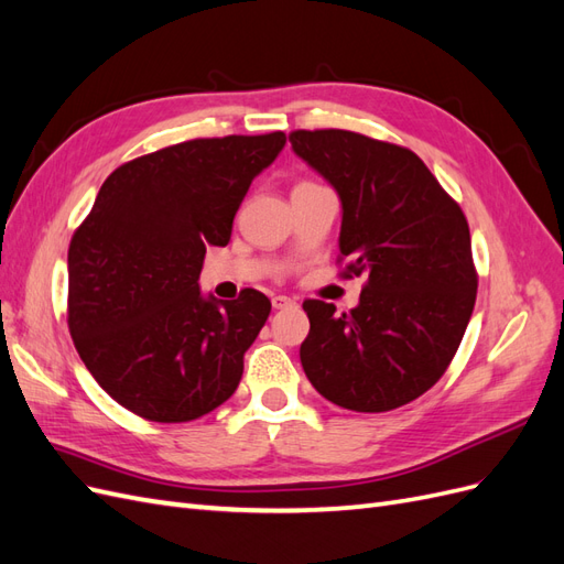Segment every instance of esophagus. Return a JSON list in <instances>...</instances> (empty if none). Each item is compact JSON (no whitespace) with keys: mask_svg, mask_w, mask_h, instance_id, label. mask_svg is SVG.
<instances>
[{"mask_svg":"<svg viewBox=\"0 0 564 564\" xmlns=\"http://www.w3.org/2000/svg\"><path fill=\"white\" fill-rule=\"evenodd\" d=\"M289 305H294V301L289 296H272V308L275 311H284V308H289Z\"/></svg>","mask_w":564,"mask_h":564,"instance_id":"1","label":"esophagus"}]
</instances>
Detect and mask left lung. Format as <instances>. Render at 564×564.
<instances>
[{"label":"left lung","mask_w":564,"mask_h":564,"mask_svg":"<svg viewBox=\"0 0 564 564\" xmlns=\"http://www.w3.org/2000/svg\"><path fill=\"white\" fill-rule=\"evenodd\" d=\"M289 141L338 193L344 275L367 278L350 313L303 303L305 377L352 412L398 409L440 381L466 334L477 292L468 220L412 150L344 129Z\"/></svg>","instance_id":"obj_1"}]
</instances>
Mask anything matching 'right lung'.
Returning <instances> with one entry per match:
<instances>
[{
	"label": "right lung",
	"mask_w": 564,
	"mask_h": 564,
	"mask_svg": "<svg viewBox=\"0 0 564 564\" xmlns=\"http://www.w3.org/2000/svg\"><path fill=\"white\" fill-rule=\"evenodd\" d=\"M284 143L282 131L185 141L100 185L67 249V327L91 377L129 412L193 421L240 386L270 301L256 289L204 296L199 272L209 245L230 242L251 181Z\"/></svg>",
	"instance_id": "right-lung-1"
}]
</instances>
